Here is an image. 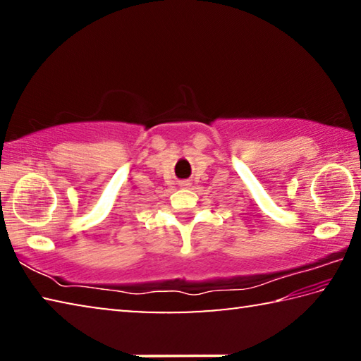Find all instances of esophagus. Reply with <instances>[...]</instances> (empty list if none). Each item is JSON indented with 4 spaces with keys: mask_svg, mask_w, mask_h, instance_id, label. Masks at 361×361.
Instances as JSON below:
<instances>
[{
    "mask_svg": "<svg viewBox=\"0 0 361 361\" xmlns=\"http://www.w3.org/2000/svg\"><path fill=\"white\" fill-rule=\"evenodd\" d=\"M178 185H180L181 188H189V186H191V183H189L188 180H183V181L178 183Z\"/></svg>",
    "mask_w": 361,
    "mask_h": 361,
    "instance_id": "34e87169",
    "label": "esophagus"
}]
</instances>
